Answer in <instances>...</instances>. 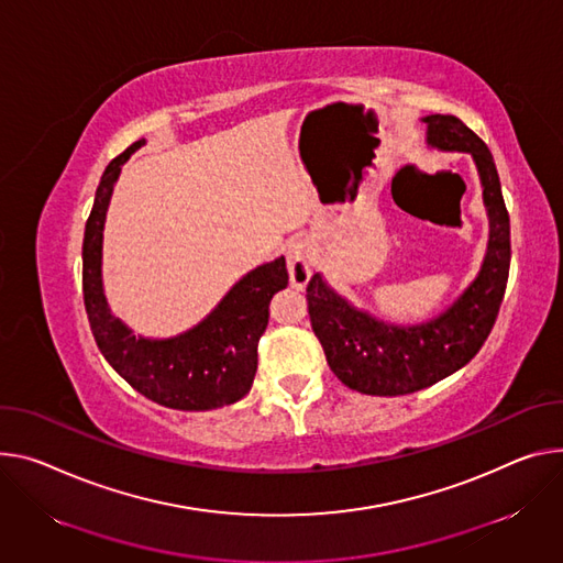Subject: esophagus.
<instances>
[{
    "mask_svg": "<svg viewBox=\"0 0 563 563\" xmlns=\"http://www.w3.org/2000/svg\"><path fill=\"white\" fill-rule=\"evenodd\" d=\"M287 269L291 287L302 289L312 276V242L310 240H294L287 249Z\"/></svg>",
    "mask_w": 563,
    "mask_h": 563,
    "instance_id": "1",
    "label": "esophagus"
}]
</instances>
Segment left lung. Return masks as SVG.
Here are the masks:
<instances>
[{
  "label": "left lung",
  "instance_id": "8db88e82",
  "mask_svg": "<svg viewBox=\"0 0 563 563\" xmlns=\"http://www.w3.org/2000/svg\"><path fill=\"white\" fill-rule=\"evenodd\" d=\"M427 145L474 159L489 220L487 251L476 278L438 317L397 325L336 294L323 274L308 283V310L332 373L352 390L395 397L433 386L470 364L498 317L509 274V216L489 147L453 114H431Z\"/></svg>",
  "mask_w": 563,
  "mask_h": 563
}]
</instances>
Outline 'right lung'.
Listing matches in <instances>:
<instances>
[{
    "mask_svg": "<svg viewBox=\"0 0 563 563\" xmlns=\"http://www.w3.org/2000/svg\"><path fill=\"white\" fill-rule=\"evenodd\" d=\"M132 143L110 162L96 188L82 240V296L98 350L108 364L141 395L177 411H211L242 399L258 371V341L269 323V300L287 287L285 258L244 274L190 330L150 339L134 334L110 310L103 289V231L114 184Z\"/></svg>",
    "mask_w": 563,
    "mask_h": 563,
    "instance_id": "obj_1",
    "label": "right lung"
}]
</instances>
